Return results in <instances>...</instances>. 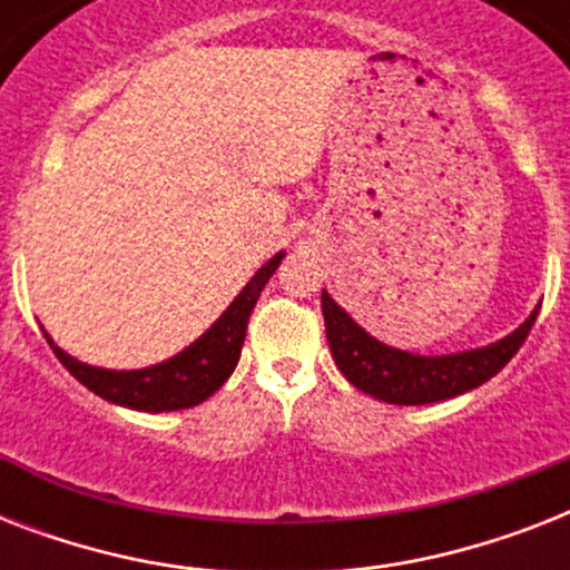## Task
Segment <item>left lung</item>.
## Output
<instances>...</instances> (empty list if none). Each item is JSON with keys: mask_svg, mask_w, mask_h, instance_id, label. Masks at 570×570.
Listing matches in <instances>:
<instances>
[{"mask_svg": "<svg viewBox=\"0 0 570 570\" xmlns=\"http://www.w3.org/2000/svg\"><path fill=\"white\" fill-rule=\"evenodd\" d=\"M541 307V304H539ZM539 307L523 320V325L497 340L491 346L452 352V355H411L405 348L366 334L325 289H322V313H325V334L334 364L357 390L390 402V405H429L443 399L461 396L468 390L485 384L503 370L523 340L530 334Z\"/></svg>", "mask_w": 570, "mask_h": 570, "instance_id": "left-lung-1", "label": "left lung"}]
</instances>
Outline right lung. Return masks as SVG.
I'll return each instance as SVG.
<instances>
[{
  "mask_svg": "<svg viewBox=\"0 0 570 570\" xmlns=\"http://www.w3.org/2000/svg\"><path fill=\"white\" fill-rule=\"evenodd\" d=\"M281 259H284V250L268 259L266 266L257 268V275L242 286V293L233 298L230 307L191 346H186L163 364L141 366V370H102V366L82 364V361L70 357L65 348L52 343L47 331L43 334H47L58 361L70 370V375L82 381L85 387L94 390L106 402L132 407V411H147V414L195 407L204 399L213 396L239 364L248 316L259 293H263V286L268 284V277L275 275L277 266H281Z\"/></svg>",
  "mask_w": 570,
  "mask_h": 570,
  "instance_id": "add662e5",
  "label": "right lung"
}]
</instances>
